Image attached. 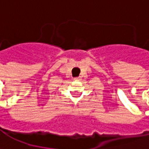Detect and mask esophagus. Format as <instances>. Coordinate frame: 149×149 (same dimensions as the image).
Masks as SVG:
<instances>
[{
    "instance_id": "34e87169",
    "label": "esophagus",
    "mask_w": 149,
    "mask_h": 149,
    "mask_svg": "<svg viewBox=\"0 0 149 149\" xmlns=\"http://www.w3.org/2000/svg\"><path fill=\"white\" fill-rule=\"evenodd\" d=\"M74 80H80V77H75V78H74Z\"/></svg>"
}]
</instances>
